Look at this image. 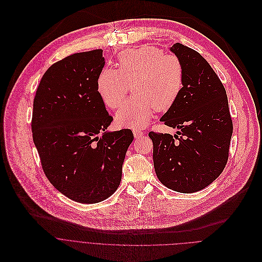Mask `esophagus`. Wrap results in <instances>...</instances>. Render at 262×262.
<instances>
[{
	"label": "esophagus",
	"instance_id": "34e87169",
	"mask_svg": "<svg viewBox=\"0 0 262 262\" xmlns=\"http://www.w3.org/2000/svg\"><path fill=\"white\" fill-rule=\"evenodd\" d=\"M133 134H134V137L137 138V139L143 137V135H144V133H143L142 131H139V130H134V131H133Z\"/></svg>",
	"mask_w": 262,
	"mask_h": 262
}]
</instances>
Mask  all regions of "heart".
<instances>
[{"instance_id":"obj_1","label":"heart","mask_w":262,"mask_h":262,"mask_svg":"<svg viewBox=\"0 0 262 262\" xmlns=\"http://www.w3.org/2000/svg\"><path fill=\"white\" fill-rule=\"evenodd\" d=\"M184 80V66L178 57L143 45L123 51L118 70H103L97 90L106 106L117 108L133 84L136 96L123 104L116 120L120 126L142 129L157 110L166 112L172 107L183 91Z\"/></svg>"}]
</instances>
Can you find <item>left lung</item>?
<instances>
[{
    "label": "left lung",
    "instance_id": "left-lung-1",
    "mask_svg": "<svg viewBox=\"0 0 262 262\" xmlns=\"http://www.w3.org/2000/svg\"><path fill=\"white\" fill-rule=\"evenodd\" d=\"M170 51L185 70L183 91L161 122L178 129L174 136L149 132L154 167L159 181L180 193H194L223 171L232 135L226 91L204 58L181 43Z\"/></svg>",
    "mask_w": 262,
    "mask_h": 262
}]
</instances>
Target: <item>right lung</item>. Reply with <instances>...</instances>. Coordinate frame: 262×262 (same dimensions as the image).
Instances as JSON below:
<instances>
[{"label": "right lung", "mask_w": 262, "mask_h": 262, "mask_svg": "<svg viewBox=\"0 0 262 262\" xmlns=\"http://www.w3.org/2000/svg\"><path fill=\"white\" fill-rule=\"evenodd\" d=\"M102 49L78 52L51 65L33 104L32 131L42 168L59 192L80 203L105 200L118 189L130 129L113 122L98 93L105 65Z\"/></svg>", "instance_id": "right-lung-1"}]
</instances>
